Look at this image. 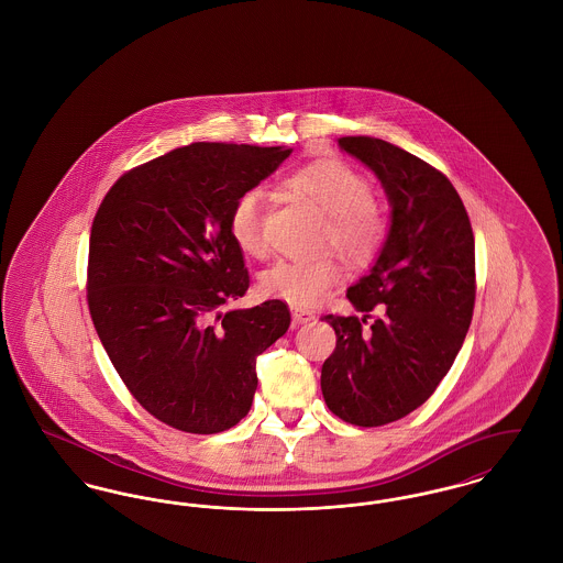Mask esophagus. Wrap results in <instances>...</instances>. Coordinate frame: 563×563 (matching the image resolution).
<instances>
[{
    "label": "esophagus",
    "mask_w": 563,
    "mask_h": 563,
    "mask_svg": "<svg viewBox=\"0 0 563 563\" xmlns=\"http://www.w3.org/2000/svg\"><path fill=\"white\" fill-rule=\"evenodd\" d=\"M292 320H295V324H309L316 320V313L309 309H302V307H292Z\"/></svg>",
    "instance_id": "34e87169"
}]
</instances>
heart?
Segmentation results:
<instances>
[{"label": "heart", "mask_w": 563, "mask_h": 563, "mask_svg": "<svg viewBox=\"0 0 563 563\" xmlns=\"http://www.w3.org/2000/svg\"><path fill=\"white\" fill-rule=\"evenodd\" d=\"M298 199L325 216L324 241L347 263L368 265L384 247L389 233L385 209L373 199L366 176L343 161H316L286 178ZM229 229L250 256H265V199L258 188L239 195L229 213ZM343 277L332 256L313 261L279 258L263 275V292L292 305H316Z\"/></svg>", "instance_id": "b5f03b06"}]
</instances>
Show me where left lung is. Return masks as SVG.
<instances>
[{
  "label": "left lung",
  "mask_w": 563,
  "mask_h": 563,
  "mask_svg": "<svg viewBox=\"0 0 563 563\" xmlns=\"http://www.w3.org/2000/svg\"><path fill=\"white\" fill-rule=\"evenodd\" d=\"M341 150L382 179L391 224L382 254L347 290L364 316H324L336 347L322 366L332 413L375 428L421 407L449 373L473 322L474 235L444 174L389 142L341 137ZM377 308L383 316L368 329Z\"/></svg>",
  "instance_id": "1"
}]
</instances>
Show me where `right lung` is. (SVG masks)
<instances>
[{"mask_svg":"<svg viewBox=\"0 0 563 563\" xmlns=\"http://www.w3.org/2000/svg\"><path fill=\"white\" fill-rule=\"evenodd\" d=\"M290 152L222 142L172 150L120 176L95 213L92 324L133 398L181 432L238 426L258 385L256 357L290 325L277 298L222 311L250 288L231 208Z\"/></svg>","mask_w":563,"mask_h":563,"instance_id":"add662e5","label":"right lung"}]
</instances>
